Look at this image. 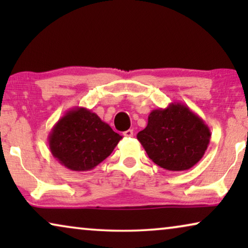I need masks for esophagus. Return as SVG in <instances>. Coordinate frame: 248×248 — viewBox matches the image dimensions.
<instances>
[{
	"label": "esophagus",
	"mask_w": 248,
	"mask_h": 248,
	"mask_svg": "<svg viewBox=\"0 0 248 248\" xmlns=\"http://www.w3.org/2000/svg\"><path fill=\"white\" fill-rule=\"evenodd\" d=\"M133 133H134L133 130H127V131L124 132V135H125V137H127V138H132V137H133Z\"/></svg>",
	"instance_id": "34e87169"
}]
</instances>
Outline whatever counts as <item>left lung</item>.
Returning <instances> with one entry per match:
<instances>
[{"label":"left lung","instance_id":"1","mask_svg":"<svg viewBox=\"0 0 248 248\" xmlns=\"http://www.w3.org/2000/svg\"><path fill=\"white\" fill-rule=\"evenodd\" d=\"M155 164L170 171L192 168L204 155L211 132L199 115L181 103L154 109L137 135Z\"/></svg>","mask_w":248,"mask_h":248}]
</instances>
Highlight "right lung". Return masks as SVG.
Wrapping results in <instances>:
<instances>
[{
  "label": "right lung",
  "mask_w": 248,
  "mask_h": 248,
  "mask_svg": "<svg viewBox=\"0 0 248 248\" xmlns=\"http://www.w3.org/2000/svg\"><path fill=\"white\" fill-rule=\"evenodd\" d=\"M122 138L96 113L76 107L67 110L54 125L48 144L53 157L64 167L87 171L104 161Z\"/></svg>",
  "instance_id": "add662e5"
}]
</instances>
